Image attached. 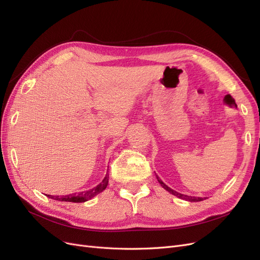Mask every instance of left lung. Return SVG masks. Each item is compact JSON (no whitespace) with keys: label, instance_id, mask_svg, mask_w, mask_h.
<instances>
[{"label":"left lung","instance_id":"1","mask_svg":"<svg viewBox=\"0 0 260 260\" xmlns=\"http://www.w3.org/2000/svg\"><path fill=\"white\" fill-rule=\"evenodd\" d=\"M156 178H157V180H158V182L160 183V185L165 188V190L166 191H168L169 193H171L172 195H175V196H177V198H179V199H181V200H185V201H187V202H201V201H204L205 200L206 198H195V196H188V195H184V194H181V193H179V192H177V191H175V190H172V188H170L169 186H167L166 184H165L162 181L156 176Z\"/></svg>","mask_w":260,"mask_h":260}]
</instances>
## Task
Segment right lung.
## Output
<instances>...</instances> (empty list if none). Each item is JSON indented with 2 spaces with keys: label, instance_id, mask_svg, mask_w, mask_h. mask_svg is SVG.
Instances as JSON below:
<instances>
[{
  "label": "right lung",
  "instance_id": "obj_1",
  "mask_svg": "<svg viewBox=\"0 0 260 260\" xmlns=\"http://www.w3.org/2000/svg\"><path fill=\"white\" fill-rule=\"evenodd\" d=\"M108 184V174H106L105 178L103 179L102 182L96 185L95 187L90 188L88 191H83V192H79L78 194L74 193V194H68V195H62V196H52V195H46L48 198L56 200V201H60V202H73V203H83L91 200L94 196L100 194L101 192H103L106 186Z\"/></svg>",
  "mask_w": 260,
  "mask_h": 260
}]
</instances>
